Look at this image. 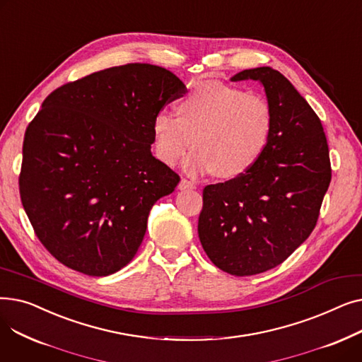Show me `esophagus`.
Returning a JSON list of instances; mask_svg holds the SVG:
<instances>
[{
	"label": "esophagus",
	"mask_w": 362,
	"mask_h": 362,
	"mask_svg": "<svg viewBox=\"0 0 362 362\" xmlns=\"http://www.w3.org/2000/svg\"><path fill=\"white\" fill-rule=\"evenodd\" d=\"M195 183L191 182V180H186V179H182L180 183H179V189L180 191H185V189H195Z\"/></svg>",
	"instance_id": "obj_1"
}]
</instances>
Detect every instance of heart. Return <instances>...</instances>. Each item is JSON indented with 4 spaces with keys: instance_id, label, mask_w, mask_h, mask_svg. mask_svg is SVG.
Wrapping results in <instances>:
<instances>
[{
    "instance_id": "obj_1",
    "label": "heart",
    "mask_w": 362,
    "mask_h": 362,
    "mask_svg": "<svg viewBox=\"0 0 362 362\" xmlns=\"http://www.w3.org/2000/svg\"><path fill=\"white\" fill-rule=\"evenodd\" d=\"M273 110L261 95L218 81L195 83L177 105V117L161 112L152 123L157 157L176 164L192 145L185 161L187 173L214 171L230 179L251 170L262 156L273 130Z\"/></svg>"
}]
</instances>
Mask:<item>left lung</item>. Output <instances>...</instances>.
I'll return each instance as SVG.
<instances>
[{
  "instance_id": "8db88e82",
  "label": "left lung",
  "mask_w": 362,
  "mask_h": 362,
  "mask_svg": "<svg viewBox=\"0 0 362 362\" xmlns=\"http://www.w3.org/2000/svg\"><path fill=\"white\" fill-rule=\"evenodd\" d=\"M257 81L273 110V130L262 156L246 173L202 192L198 235L216 267L252 276L281 264L307 240L330 180L329 145L305 98L272 67L239 71Z\"/></svg>"
}]
</instances>
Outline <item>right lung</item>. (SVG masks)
Segmentation results:
<instances>
[{"instance_id": "add662e5", "label": "right lung", "mask_w": 362, "mask_h": 362, "mask_svg": "<svg viewBox=\"0 0 362 362\" xmlns=\"http://www.w3.org/2000/svg\"><path fill=\"white\" fill-rule=\"evenodd\" d=\"M185 88L163 67L132 63L42 103L25 133L18 187L37 239L66 267L103 277L138 252L152 205L180 182L152 156V123Z\"/></svg>"}]
</instances>
